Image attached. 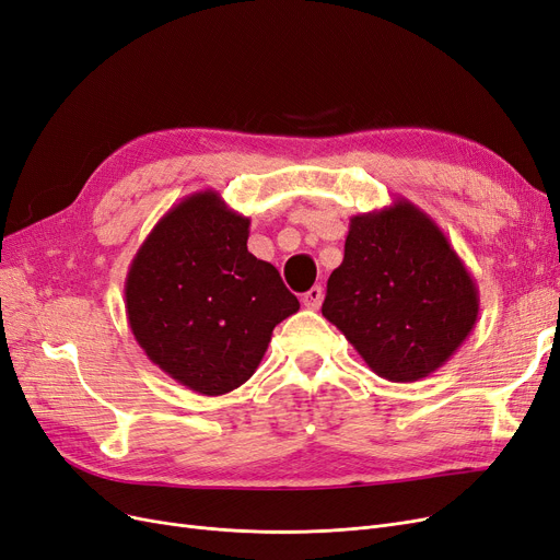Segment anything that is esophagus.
<instances>
[{
    "label": "esophagus",
    "mask_w": 560,
    "mask_h": 560,
    "mask_svg": "<svg viewBox=\"0 0 560 560\" xmlns=\"http://www.w3.org/2000/svg\"><path fill=\"white\" fill-rule=\"evenodd\" d=\"M303 305L307 307V310H319V305H322V301H324V289L317 284V287H312L310 292H305L303 294Z\"/></svg>",
    "instance_id": "1"
}]
</instances>
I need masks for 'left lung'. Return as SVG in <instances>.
Returning a JSON list of instances; mask_svg holds the SVG:
<instances>
[{
    "label": "left lung",
    "mask_w": 560,
    "mask_h": 560,
    "mask_svg": "<svg viewBox=\"0 0 560 560\" xmlns=\"http://www.w3.org/2000/svg\"><path fill=\"white\" fill-rule=\"evenodd\" d=\"M478 312L476 280L436 222L409 199L351 215L322 315L372 372L395 384L430 376L464 345Z\"/></svg>",
    "instance_id": "8db88e82"
}]
</instances>
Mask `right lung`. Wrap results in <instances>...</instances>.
I'll return each instance as SVG.
<instances>
[{"label": "right lung", "mask_w": 560, "mask_h": 560, "mask_svg": "<svg viewBox=\"0 0 560 560\" xmlns=\"http://www.w3.org/2000/svg\"><path fill=\"white\" fill-rule=\"evenodd\" d=\"M248 236L250 218L199 190L155 222L128 268L126 317L138 345L199 395L248 382L273 328L301 307L278 268L248 253Z\"/></svg>", "instance_id": "add662e5"}]
</instances>
